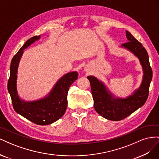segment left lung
I'll return each mask as SVG.
<instances>
[{"instance_id": "8db88e82", "label": "left lung", "mask_w": 159, "mask_h": 159, "mask_svg": "<svg viewBox=\"0 0 159 159\" xmlns=\"http://www.w3.org/2000/svg\"><path fill=\"white\" fill-rule=\"evenodd\" d=\"M126 36L128 42L123 44L121 47L131 52L138 57L143 70V81L139 89L127 98H116L102 81L93 76L88 77L91 84L95 111L104 118L111 121H120L126 118L145 104L152 78V71L146 49L128 31H126Z\"/></svg>"}]
</instances>
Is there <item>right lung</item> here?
Returning <instances> with one entry per match:
<instances>
[{"label": "right lung", "mask_w": 159, "mask_h": 159, "mask_svg": "<svg viewBox=\"0 0 159 159\" xmlns=\"http://www.w3.org/2000/svg\"><path fill=\"white\" fill-rule=\"evenodd\" d=\"M40 35L28 40L12 59L10 68V78L8 81V91L12 99L15 111L32 123L39 125H46L56 121L64 115L68 105V92L70 85L78 79L77 71L70 72L57 81L49 94L44 98L33 102H25L20 99L17 92L16 80L18 64L26 49Z\"/></svg>", "instance_id": "right-lung-1"}]
</instances>
